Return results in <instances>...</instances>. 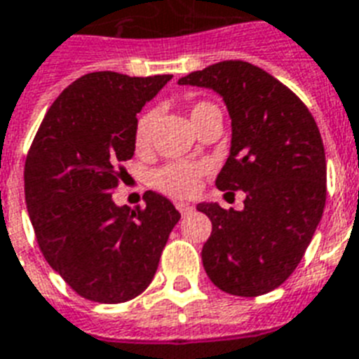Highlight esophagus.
Listing matches in <instances>:
<instances>
[{"mask_svg":"<svg viewBox=\"0 0 359 359\" xmlns=\"http://www.w3.org/2000/svg\"><path fill=\"white\" fill-rule=\"evenodd\" d=\"M177 210H179L180 214L182 215H186V214H189V212H191V210H194V206L191 205H188V203H177Z\"/></svg>","mask_w":359,"mask_h":359,"instance_id":"obj_1","label":"esophagus"}]
</instances>
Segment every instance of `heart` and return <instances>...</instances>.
I'll list each match as a JSON object with an SVG mask.
<instances>
[{"label": "heart", "mask_w": 359, "mask_h": 359, "mask_svg": "<svg viewBox=\"0 0 359 359\" xmlns=\"http://www.w3.org/2000/svg\"><path fill=\"white\" fill-rule=\"evenodd\" d=\"M212 107L214 104L210 103H195L191 110H189V116L194 119L195 116H199L201 112H205V110L212 109ZM154 123H156V112L154 110H147L136 121L134 147H136L138 153H144L149 147ZM203 171H205L203 165L188 164V162H171V164H165L164 168H160L154 173L153 182L160 191H164V194L171 195V197H189L199 188V179Z\"/></svg>", "instance_id": "b5f03b06"}]
</instances>
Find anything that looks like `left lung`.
<instances>
[{"label":"left lung","mask_w":359,"mask_h":359,"mask_svg":"<svg viewBox=\"0 0 359 359\" xmlns=\"http://www.w3.org/2000/svg\"><path fill=\"white\" fill-rule=\"evenodd\" d=\"M214 90L226 104L230 153L215 186L243 191L241 210L199 203L212 221L206 275L238 297L269 293L295 271L323 217L326 158L310 110L255 64L223 60L179 79Z\"/></svg>","instance_id":"obj_1"}]
</instances>
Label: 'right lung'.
<instances>
[{"mask_svg": "<svg viewBox=\"0 0 359 359\" xmlns=\"http://www.w3.org/2000/svg\"><path fill=\"white\" fill-rule=\"evenodd\" d=\"M173 75L94 72L72 83L43 116L25 160V203L48 264L81 297L118 304L151 284L179 223L164 195L145 206L114 203L134 154L136 116Z\"/></svg>", "mask_w": 359, "mask_h": 359, "instance_id": "right-lung-1", "label": "right lung"}]
</instances>
